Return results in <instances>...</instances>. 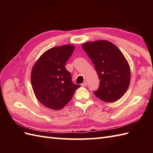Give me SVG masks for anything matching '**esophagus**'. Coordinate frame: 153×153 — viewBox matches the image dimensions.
<instances>
[{"mask_svg":"<svg viewBox=\"0 0 153 153\" xmlns=\"http://www.w3.org/2000/svg\"><path fill=\"white\" fill-rule=\"evenodd\" d=\"M81 85H82V87H85L87 85V82H84L83 83H82V84H81Z\"/></svg>","mask_w":153,"mask_h":153,"instance_id":"esophagus-1","label":"esophagus"}]
</instances>
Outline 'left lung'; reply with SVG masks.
Segmentation results:
<instances>
[{
    "mask_svg": "<svg viewBox=\"0 0 153 153\" xmlns=\"http://www.w3.org/2000/svg\"><path fill=\"white\" fill-rule=\"evenodd\" d=\"M91 60L100 79L94 94L103 101L112 102L124 95L130 83V68L113 43L107 41L85 43L82 46Z\"/></svg>",
    "mask_w": 153,
    "mask_h": 153,
    "instance_id": "1",
    "label": "left lung"
}]
</instances>
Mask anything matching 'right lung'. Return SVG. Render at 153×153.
<instances>
[{
    "label": "right lung",
    "instance_id": "right-lung-1",
    "mask_svg": "<svg viewBox=\"0 0 153 153\" xmlns=\"http://www.w3.org/2000/svg\"><path fill=\"white\" fill-rule=\"evenodd\" d=\"M74 51L71 45L52 48L43 54L32 69L31 82L35 97L48 108H64L80 87L72 82L70 72L65 68Z\"/></svg>",
    "mask_w": 153,
    "mask_h": 153
}]
</instances>
